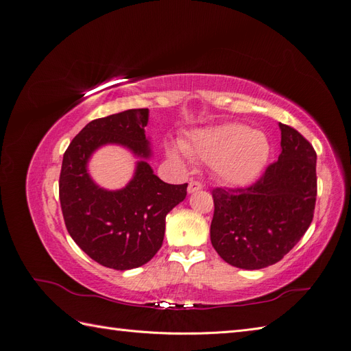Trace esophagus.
<instances>
[{
  "label": "esophagus",
  "instance_id": "34e87169",
  "mask_svg": "<svg viewBox=\"0 0 351 351\" xmlns=\"http://www.w3.org/2000/svg\"><path fill=\"white\" fill-rule=\"evenodd\" d=\"M202 187H204V184H202L200 182H196V180H195V182H190V183H189L187 192H189V193H195V192H197V190H200Z\"/></svg>",
  "mask_w": 351,
  "mask_h": 351
}]
</instances>
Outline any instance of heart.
I'll return each mask as SVG.
<instances>
[{
    "label": "heart",
    "mask_w": 351,
    "mask_h": 351,
    "mask_svg": "<svg viewBox=\"0 0 351 351\" xmlns=\"http://www.w3.org/2000/svg\"><path fill=\"white\" fill-rule=\"evenodd\" d=\"M186 154L212 164L221 182L241 186L262 171L269 155V142L262 132L230 123L197 130L183 147L171 146L168 149V155L174 159H183Z\"/></svg>",
    "instance_id": "b5f03b06"
}]
</instances>
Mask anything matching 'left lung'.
<instances>
[{"mask_svg":"<svg viewBox=\"0 0 351 351\" xmlns=\"http://www.w3.org/2000/svg\"><path fill=\"white\" fill-rule=\"evenodd\" d=\"M281 154L249 187H217L210 243L227 263L261 269L281 261L304 236L316 202V152L280 123Z\"/></svg>","mask_w":351,"mask_h":351,"instance_id":"8db88e82","label":"left lung"}]
</instances>
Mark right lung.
<instances>
[{
  "instance_id": "right-lung-1",
  "label": "right lung",
  "mask_w": 351,
  "mask_h": 351,
  "mask_svg": "<svg viewBox=\"0 0 351 351\" xmlns=\"http://www.w3.org/2000/svg\"><path fill=\"white\" fill-rule=\"evenodd\" d=\"M147 120V108L93 120L62 156L60 204L69 234L89 258L117 271L142 267L155 256L162 246L167 214L187 195V183H164L145 161L151 156ZM108 143L143 158L131 183L120 191L99 188L87 173L90 155Z\"/></svg>"
}]
</instances>
